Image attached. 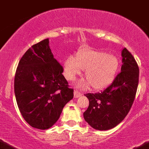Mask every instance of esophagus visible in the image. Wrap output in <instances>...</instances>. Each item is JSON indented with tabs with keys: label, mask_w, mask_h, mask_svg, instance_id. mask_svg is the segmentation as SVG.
<instances>
[{
	"label": "esophagus",
	"mask_w": 149,
	"mask_h": 149,
	"mask_svg": "<svg viewBox=\"0 0 149 149\" xmlns=\"http://www.w3.org/2000/svg\"><path fill=\"white\" fill-rule=\"evenodd\" d=\"M81 93L80 92H79L78 91H74V97L75 98H79L81 96Z\"/></svg>",
	"instance_id": "obj_1"
}]
</instances>
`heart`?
<instances>
[{
	"label": "heart",
	"mask_w": 149,
	"mask_h": 149,
	"mask_svg": "<svg viewBox=\"0 0 149 149\" xmlns=\"http://www.w3.org/2000/svg\"><path fill=\"white\" fill-rule=\"evenodd\" d=\"M120 68V61L116 56L99 50H84L79 53L77 58L69 56L64 63L65 76L73 80L85 70L88 81L81 80L77 85L86 88L91 84L94 89H102L109 85L116 77Z\"/></svg>",
	"instance_id": "obj_1"
}]
</instances>
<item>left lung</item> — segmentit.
<instances>
[{
	"label": "left lung",
	"instance_id": "left-lung-1",
	"mask_svg": "<svg viewBox=\"0 0 149 149\" xmlns=\"http://www.w3.org/2000/svg\"><path fill=\"white\" fill-rule=\"evenodd\" d=\"M121 72L108 88L96 93H87L89 106L83 113L84 120L94 129L114 128L126 116L136 96L139 68L126 48L122 50Z\"/></svg>",
	"mask_w": 149,
	"mask_h": 149
}]
</instances>
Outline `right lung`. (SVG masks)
<instances>
[{
	"label": "right lung",
	"instance_id": "add662e5",
	"mask_svg": "<svg viewBox=\"0 0 149 149\" xmlns=\"http://www.w3.org/2000/svg\"><path fill=\"white\" fill-rule=\"evenodd\" d=\"M62 73V66L49 48V38L33 45L20 60L15 94L21 115L33 128H51L73 98V89L69 88Z\"/></svg>",
	"mask_w": 149,
	"mask_h": 149
}]
</instances>
